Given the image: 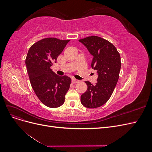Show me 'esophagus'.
I'll list each match as a JSON object with an SVG mask.
<instances>
[{"label": "esophagus", "mask_w": 152, "mask_h": 152, "mask_svg": "<svg viewBox=\"0 0 152 152\" xmlns=\"http://www.w3.org/2000/svg\"><path fill=\"white\" fill-rule=\"evenodd\" d=\"M72 82L73 84H77V83H78V82H79V80H77V79H73Z\"/></svg>", "instance_id": "esophagus-1"}]
</instances>
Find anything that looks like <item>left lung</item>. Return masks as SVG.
<instances>
[{
    "instance_id": "8db88e82",
    "label": "left lung",
    "mask_w": 152,
    "mask_h": 152,
    "mask_svg": "<svg viewBox=\"0 0 152 152\" xmlns=\"http://www.w3.org/2000/svg\"><path fill=\"white\" fill-rule=\"evenodd\" d=\"M79 42L93 56L91 67L97 70V83L86 81L87 89L81 95L80 102L85 107L95 108L108 102L116 86L121 68V56L109 41L98 36L80 39Z\"/></svg>"
}]
</instances>
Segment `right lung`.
Here are the masks:
<instances>
[{
  "mask_svg": "<svg viewBox=\"0 0 152 152\" xmlns=\"http://www.w3.org/2000/svg\"><path fill=\"white\" fill-rule=\"evenodd\" d=\"M70 40L45 38L30 48L25 64L31 86L43 104L49 108H57L65 102L70 88L71 79L58 76L51 66Z\"/></svg>",
  "mask_w": 152,
  "mask_h": 152,
  "instance_id": "add662e5",
  "label": "right lung"
}]
</instances>
